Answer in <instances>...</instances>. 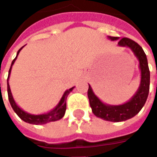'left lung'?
<instances>
[{
    "label": "left lung",
    "instance_id": "left-lung-1",
    "mask_svg": "<svg viewBox=\"0 0 157 157\" xmlns=\"http://www.w3.org/2000/svg\"><path fill=\"white\" fill-rule=\"evenodd\" d=\"M109 38L111 40L118 39V37H112V36H109ZM118 44L120 46H127L131 48L132 51L135 53L140 62L141 80H140V86L137 92L135 93V95L126 103L118 106L104 104L93 93L92 87L89 86L87 95H88L90 106L92 109V113L98 118L111 122L125 121L136 115L141 110L143 106L145 105L150 90V70H149L147 58L143 48L136 42L128 38H123L119 39Z\"/></svg>",
    "mask_w": 157,
    "mask_h": 157
}]
</instances>
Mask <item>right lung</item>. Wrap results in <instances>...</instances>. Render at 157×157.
I'll return each mask as SVG.
<instances>
[{"label": "right lung", "instance_id": "1", "mask_svg": "<svg viewBox=\"0 0 157 157\" xmlns=\"http://www.w3.org/2000/svg\"><path fill=\"white\" fill-rule=\"evenodd\" d=\"M23 48L22 46V48L19 49L17 51V56L16 58L12 60V65H11V67H10V70H9L8 73V77H7V93H8V99L9 102L11 103V106L12 108L14 110V112L17 114L19 118H21L22 120H23L26 123H29V124H47L48 122H53V121H57L59 119H60L64 117L65 115V110H66V99H67V97H68L69 93L71 92L74 87H71V89L67 90L66 92L64 93V95L62 97V98L60 99V101L59 102V104L56 106V108L55 109H53L52 111H50L48 113H44V114H39V115H33V114H29L28 113L24 112L23 110L19 108L18 106L16 104L14 99L12 98V92H11V90H10V86L8 84V79L9 75H10V73H11V70H12V65L14 64L16 59L18 55L20 50Z\"/></svg>", "mask_w": 157, "mask_h": 157}]
</instances>
